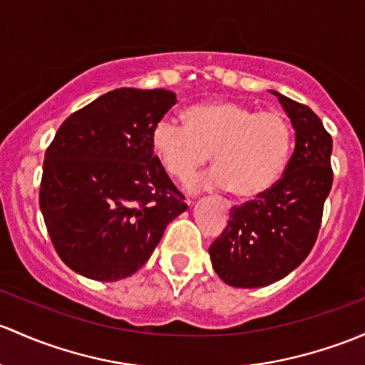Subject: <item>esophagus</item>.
<instances>
[{"instance_id": "obj_1", "label": "esophagus", "mask_w": 365, "mask_h": 365, "mask_svg": "<svg viewBox=\"0 0 365 365\" xmlns=\"http://www.w3.org/2000/svg\"><path fill=\"white\" fill-rule=\"evenodd\" d=\"M189 202H190V201H189Z\"/></svg>"}]
</instances>
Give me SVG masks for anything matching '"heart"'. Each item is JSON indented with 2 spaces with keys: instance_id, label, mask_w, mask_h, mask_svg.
<instances>
[{
  "instance_id": "heart-1",
  "label": "heart",
  "mask_w": 365,
  "mask_h": 365,
  "mask_svg": "<svg viewBox=\"0 0 365 365\" xmlns=\"http://www.w3.org/2000/svg\"><path fill=\"white\" fill-rule=\"evenodd\" d=\"M183 120L163 117L150 134L152 150L173 178L183 180L205 166L210 152L217 168L190 187H231L240 197H255L285 173L294 133L283 113L213 99L189 106Z\"/></svg>"
}]
</instances>
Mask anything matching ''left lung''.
Here are the masks:
<instances>
[{
	"mask_svg": "<svg viewBox=\"0 0 365 365\" xmlns=\"http://www.w3.org/2000/svg\"><path fill=\"white\" fill-rule=\"evenodd\" d=\"M271 92L294 125V153L269 190L231 208L227 227L210 247L215 273L240 289L271 285L301 266L332 187L331 134L309 106Z\"/></svg>",
	"mask_w": 365,
	"mask_h": 365,
	"instance_id": "obj_1",
	"label": "left lung"
}]
</instances>
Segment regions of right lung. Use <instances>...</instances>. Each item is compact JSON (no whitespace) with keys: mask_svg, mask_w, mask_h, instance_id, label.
Returning a JSON list of instances; mask_svg holds the SVG:
<instances>
[{"mask_svg":"<svg viewBox=\"0 0 365 365\" xmlns=\"http://www.w3.org/2000/svg\"><path fill=\"white\" fill-rule=\"evenodd\" d=\"M176 103L164 89H115L75 112L45 152L40 210L75 273L117 282L136 273L187 210L153 155V125Z\"/></svg>","mask_w":365,"mask_h":365,"instance_id":"1","label":"right lung"}]
</instances>
